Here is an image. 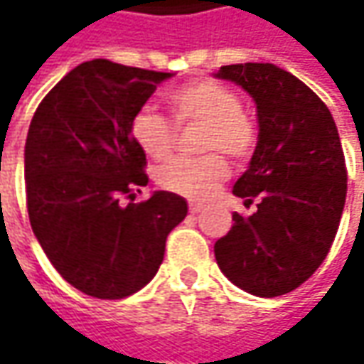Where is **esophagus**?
Wrapping results in <instances>:
<instances>
[{
	"label": "esophagus",
	"mask_w": 364,
	"mask_h": 364,
	"mask_svg": "<svg viewBox=\"0 0 364 364\" xmlns=\"http://www.w3.org/2000/svg\"><path fill=\"white\" fill-rule=\"evenodd\" d=\"M188 210H190V215H198V213H200V210H203V204L190 203V206H188Z\"/></svg>",
	"instance_id": "34e87169"
}]
</instances>
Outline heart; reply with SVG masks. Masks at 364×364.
Wrapping results in <instances>:
<instances>
[{"mask_svg": "<svg viewBox=\"0 0 364 364\" xmlns=\"http://www.w3.org/2000/svg\"><path fill=\"white\" fill-rule=\"evenodd\" d=\"M166 105L176 127L203 125L200 149L213 151L196 160H172L156 174L160 188L188 200H208L229 176V164L247 161L257 146V127L241 109V97L213 78H194L166 95ZM129 133L135 146L149 160L161 161L172 154L174 127L158 113L139 111L132 119Z\"/></svg>", "mask_w": 364, "mask_h": 364, "instance_id": "obj_1", "label": "heart"}]
</instances>
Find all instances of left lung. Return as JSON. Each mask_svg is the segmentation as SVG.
Wrapping results in <instances>:
<instances>
[{"label":"left lung","mask_w":364,"mask_h":364,"mask_svg":"<svg viewBox=\"0 0 364 364\" xmlns=\"http://www.w3.org/2000/svg\"><path fill=\"white\" fill-rule=\"evenodd\" d=\"M217 78L249 92L257 107V146L232 186L251 217L232 215L215 243L220 272L259 298L300 287L326 259L346 200V166L328 107L300 78L269 63L220 66Z\"/></svg>","instance_id":"left-lung-1"}]
</instances>
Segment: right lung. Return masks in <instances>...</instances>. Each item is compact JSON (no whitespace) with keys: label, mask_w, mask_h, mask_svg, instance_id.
Instances as JSON below:
<instances>
[{"label":"right lung","mask_w":364,"mask_h":364,"mask_svg":"<svg viewBox=\"0 0 364 364\" xmlns=\"http://www.w3.org/2000/svg\"><path fill=\"white\" fill-rule=\"evenodd\" d=\"M156 73L95 58L78 64L36 109L26 149V200L40 247L64 279L99 300H121L158 273L166 239L188 215L182 196L144 203L146 156L129 133Z\"/></svg>","instance_id":"obj_1"}]
</instances>
